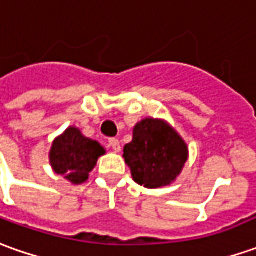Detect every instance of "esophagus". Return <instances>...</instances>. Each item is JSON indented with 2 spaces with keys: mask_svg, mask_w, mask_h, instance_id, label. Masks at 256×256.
<instances>
[{
  "mask_svg": "<svg viewBox=\"0 0 256 256\" xmlns=\"http://www.w3.org/2000/svg\"><path fill=\"white\" fill-rule=\"evenodd\" d=\"M109 146H110L116 152H119V151H120V142H119L118 138H109Z\"/></svg>",
  "mask_w": 256,
  "mask_h": 256,
  "instance_id": "esophagus-1",
  "label": "esophagus"
}]
</instances>
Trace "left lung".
<instances>
[{
  "mask_svg": "<svg viewBox=\"0 0 256 256\" xmlns=\"http://www.w3.org/2000/svg\"><path fill=\"white\" fill-rule=\"evenodd\" d=\"M123 158L134 182L156 189L176 179L188 160V146L166 122L147 118L133 128V140L124 146Z\"/></svg>",
  "mask_w": 256,
  "mask_h": 256,
  "instance_id": "obj_1",
  "label": "left lung"
}]
</instances>
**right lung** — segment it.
Wrapping results in <instances>:
<instances>
[{
  "instance_id": "add662e5",
  "label": "right lung",
  "mask_w": 256,
  "mask_h": 256,
  "mask_svg": "<svg viewBox=\"0 0 256 256\" xmlns=\"http://www.w3.org/2000/svg\"><path fill=\"white\" fill-rule=\"evenodd\" d=\"M105 148L85 137L80 128H68L52 144L48 154L52 168L74 185L84 184Z\"/></svg>"
}]
</instances>
